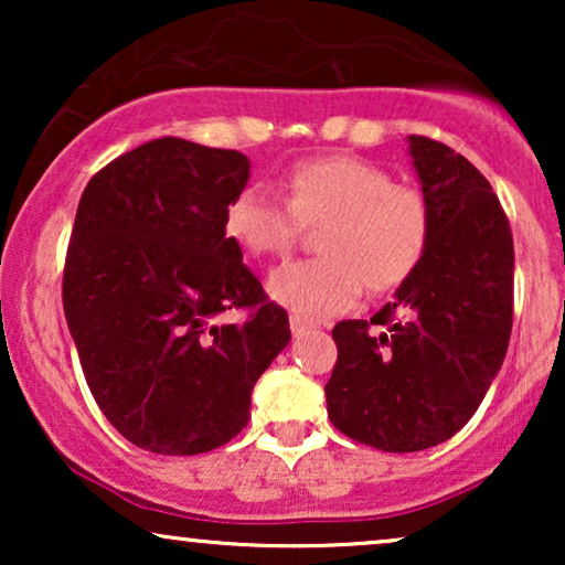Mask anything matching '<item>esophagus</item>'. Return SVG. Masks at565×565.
Instances as JSON below:
<instances>
[{
  "label": "esophagus",
  "instance_id": "34e87169",
  "mask_svg": "<svg viewBox=\"0 0 565 565\" xmlns=\"http://www.w3.org/2000/svg\"><path fill=\"white\" fill-rule=\"evenodd\" d=\"M290 331H292V337H303V334H308V331H311V323L303 321V319H298V316H292V319H290Z\"/></svg>",
  "mask_w": 565,
  "mask_h": 565
}]
</instances>
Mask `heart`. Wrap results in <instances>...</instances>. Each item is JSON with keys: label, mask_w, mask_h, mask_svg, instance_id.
Wrapping results in <instances>:
<instances>
[{"label": "heart", "mask_w": 565, "mask_h": 565, "mask_svg": "<svg viewBox=\"0 0 565 565\" xmlns=\"http://www.w3.org/2000/svg\"><path fill=\"white\" fill-rule=\"evenodd\" d=\"M285 200L249 184L223 213V231L249 257H280L303 228L321 257L288 262L269 275V296L303 321H323L404 285L431 238V207L419 188L358 157H319L282 177Z\"/></svg>", "instance_id": "1"}]
</instances>
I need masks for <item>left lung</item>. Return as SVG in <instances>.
Listing matches in <instances>:
<instances>
[{"instance_id": "1", "label": "left lung", "mask_w": 565, "mask_h": 565, "mask_svg": "<svg viewBox=\"0 0 565 565\" xmlns=\"http://www.w3.org/2000/svg\"><path fill=\"white\" fill-rule=\"evenodd\" d=\"M431 207L416 273L370 321L331 329L329 419L383 452H419L468 424L504 362L514 316V244L489 180L427 136H408Z\"/></svg>"}]
</instances>
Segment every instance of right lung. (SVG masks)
<instances>
[{
  "label": "right lung",
  "mask_w": 565,
  "mask_h": 565,
  "mask_svg": "<svg viewBox=\"0 0 565 565\" xmlns=\"http://www.w3.org/2000/svg\"><path fill=\"white\" fill-rule=\"evenodd\" d=\"M249 159L157 138L87 182L68 238L64 313L99 412L128 443L200 455L249 422L252 388L290 342L223 231ZM242 307L247 321L221 324Z\"/></svg>",
  "instance_id": "right-lung-1"
}]
</instances>
